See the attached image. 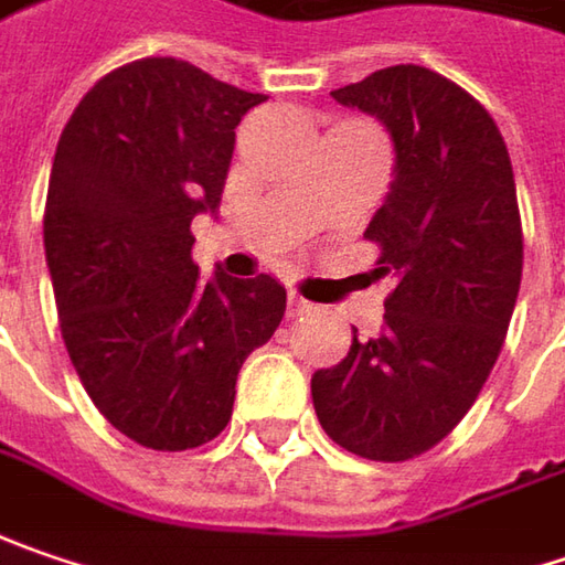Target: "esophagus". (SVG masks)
<instances>
[{"label":"esophagus","instance_id":"obj_1","mask_svg":"<svg viewBox=\"0 0 565 565\" xmlns=\"http://www.w3.org/2000/svg\"><path fill=\"white\" fill-rule=\"evenodd\" d=\"M315 311V305L311 301H305L296 292H289V318H305V315H311Z\"/></svg>","mask_w":565,"mask_h":565}]
</instances>
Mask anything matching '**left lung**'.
<instances>
[{
    "mask_svg": "<svg viewBox=\"0 0 565 565\" xmlns=\"http://www.w3.org/2000/svg\"><path fill=\"white\" fill-rule=\"evenodd\" d=\"M384 124L394 181L365 238L394 273L379 337L311 379L324 433L369 461L429 451L493 372L522 286V218L493 117L426 66H387L330 92Z\"/></svg>",
    "mask_w": 565,
    "mask_h": 565,
    "instance_id": "8db88e82",
    "label": "left lung"
}]
</instances>
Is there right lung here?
Instances as JSON below:
<instances>
[{
    "label": "right lung",
    "mask_w": 565,
    "mask_h": 565,
    "mask_svg": "<svg viewBox=\"0 0 565 565\" xmlns=\"http://www.w3.org/2000/svg\"><path fill=\"white\" fill-rule=\"evenodd\" d=\"M264 95L184 60L104 75L60 136L43 250L72 365L124 436L184 451L232 419L244 359L286 311L267 276L193 264L190 222L218 212L235 127Z\"/></svg>",
    "instance_id": "add662e5"
}]
</instances>
